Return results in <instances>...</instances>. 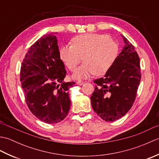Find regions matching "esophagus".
Returning <instances> with one entry per match:
<instances>
[{
	"label": "esophagus",
	"mask_w": 159,
	"mask_h": 159,
	"mask_svg": "<svg viewBox=\"0 0 159 159\" xmlns=\"http://www.w3.org/2000/svg\"><path fill=\"white\" fill-rule=\"evenodd\" d=\"M84 83H85V82L83 81V80H78L77 81V84L79 85H83Z\"/></svg>",
	"instance_id": "esophagus-1"
}]
</instances>
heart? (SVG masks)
<instances>
[{
    "label": "heart",
    "mask_w": 159,
    "mask_h": 159,
    "mask_svg": "<svg viewBox=\"0 0 159 159\" xmlns=\"http://www.w3.org/2000/svg\"><path fill=\"white\" fill-rule=\"evenodd\" d=\"M71 46H63L59 49V57L70 71H75V79H87L96 74L104 75L109 72L119 55V46L110 37L102 33H85L74 37Z\"/></svg>",
    "instance_id": "obj_1"
}]
</instances>
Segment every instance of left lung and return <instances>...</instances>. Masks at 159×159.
<instances>
[{"label":"left lung","mask_w":159,"mask_h":159,"mask_svg":"<svg viewBox=\"0 0 159 159\" xmlns=\"http://www.w3.org/2000/svg\"><path fill=\"white\" fill-rule=\"evenodd\" d=\"M123 37V50L109 72L93 80L95 90L91 96L93 111L107 121L123 117L135 100L141 79L140 59L133 45Z\"/></svg>","instance_id":"1"}]
</instances>
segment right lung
Returning <instances> with one entry per match:
<instances>
[{"mask_svg": "<svg viewBox=\"0 0 159 159\" xmlns=\"http://www.w3.org/2000/svg\"><path fill=\"white\" fill-rule=\"evenodd\" d=\"M55 33H50L30 47L20 68V81L29 110L48 124L62 121L69 112L68 89L74 82H63L66 75L59 57Z\"/></svg>", "mask_w": 159, "mask_h": 159, "instance_id": "right-lung-1", "label": "right lung"}]
</instances>
